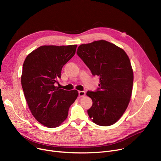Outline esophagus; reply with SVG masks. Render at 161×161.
I'll list each match as a JSON object with an SVG mask.
<instances>
[{"mask_svg": "<svg viewBox=\"0 0 161 161\" xmlns=\"http://www.w3.org/2000/svg\"><path fill=\"white\" fill-rule=\"evenodd\" d=\"M85 95H86V92H85V91H80L78 92V95H79V97H83V96H85Z\"/></svg>", "mask_w": 161, "mask_h": 161, "instance_id": "34e87169", "label": "esophagus"}]
</instances>
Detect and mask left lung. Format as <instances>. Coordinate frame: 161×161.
Wrapping results in <instances>:
<instances>
[{"label":"left lung","mask_w":161,"mask_h":161,"mask_svg":"<svg viewBox=\"0 0 161 161\" xmlns=\"http://www.w3.org/2000/svg\"><path fill=\"white\" fill-rule=\"evenodd\" d=\"M77 54L92 74L100 77L99 87L87 92L92 100L88 115L98 125L110 126L130 102L134 76L129 58L123 49L106 40L81 44Z\"/></svg>","instance_id":"left-lung-1"}]
</instances>
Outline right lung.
Returning a JSON list of instances; mask_svg holds the SVG:
<instances>
[{
    "instance_id": "add662e5",
    "label": "right lung",
    "mask_w": 161,
    "mask_h": 161,
    "mask_svg": "<svg viewBox=\"0 0 161 161\" xmlns=\"http://www.w3.org/2000/svg\"><path fill=\"white\" fill-rule=\"evenodd\" d=\"M77 45L43 46L32 52L23 65L21 86L25 99L35 119L49 128L66 119L77 91L55 87L63 66L74 55Z\"/></svg>"
}]
</instances>
